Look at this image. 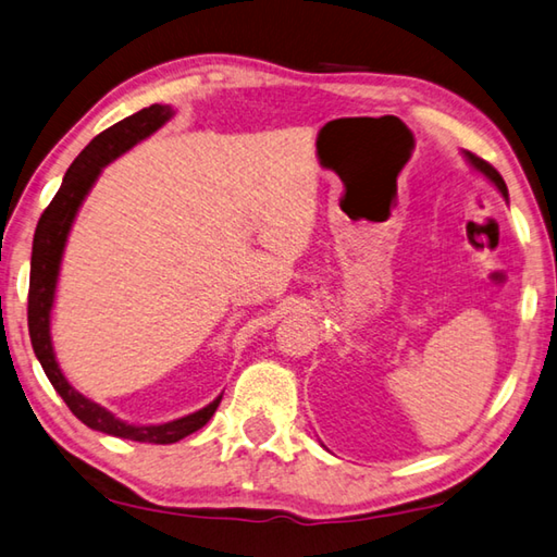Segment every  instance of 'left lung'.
<instances>
[{"instance_id": "left-lung-1", "label": "left lung", "mask_w": 557, "mask_h": 557, "mask_svg": "<svg viewBox=\"0 0 557 557\" xmlns=\"http://www.w3.org/2000/svg\"><path fill=\"white\" fill-rule=\"evenodd\" d=\"M465 156H467V161H470V163L474 165V169H476V171H480V173H484V175H486V178H490V181H492V183L496 185V188H499V190H502V195H504V198H506V195H509V190H506V183H504V178H502V175H499V171H496L492 163H486L484 159H480V156H474V153H470V151H467Z\"/></svg>"}]
</instances>
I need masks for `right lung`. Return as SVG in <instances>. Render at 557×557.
<instances>
[{"label":"right lung","instance_id":"add662e5","mask_svg":"<svg viewBox=\"0 0 557 557\" xmlns=\"http://www.w3.org/2000/svg\"><path fill=\"white\" fill-rule=\"evenodd\" d=\"M173 116V110L169 104H151L144 107L141 112H136L126 120L112 124L110 129L97 134L95 139L85 146L81 156L71 163L61 188L53 195V200L44 210L41 220L36 224L34 234V249H32V278H28V335H32L34 352L41 362L48 382L61 394L63 401L71 408L75 418L92 428L114 437H126V441L136 443H153V445H171L183 441L185 435L195 431L210 421L212 413L218 411L222 396L214 398L210 406L200 408L178 421L163 423V425H129L114 418L107 408L92 404L90 398L77 394L75 388L65 382V376L53 357L51 345V306L55 294V281L58 269H61V257L65 249L67 232L81 208L87 190L92 188L97 175L107 163L114 161L116 156H122L126 149H132L136 141L146 139L153 134L161 124H165Z\"/></svg>","mask_w":557,"mask_h":557}]
</instances>
